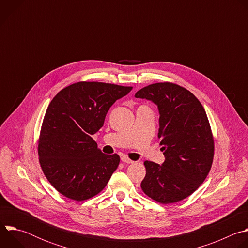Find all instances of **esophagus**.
Masks as SVG:
<instances>
[{"label":"esophagus","mask_w":248,"mask_h":248,"mask_svg":"<svg viewBox=\"0 0 248 248\" xmlns=\"http://www.w3.org/2000/svg\"><path fill=\"white\" fill-rule=\"evenodd\" d=\"M121 160H122L124 163H126V164H133V163H134L132 160L128 159L126 156H122Z\"/></svg>","instance_id":"34e87169"}]
</instances>
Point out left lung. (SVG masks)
I'll list each match as a JSON object with an SVG mask.
<instances>
[{"label":"left lung","mask_w":248,"mask_h":248,"mask_svg":"<svg viewBox=\"0 0 248 248\" xmlns=\"http://www.w3.org/2000/svg\"><path fill=\"white\" fill-rule=\"evenodd\" d=\"M158 106V137L163 145L162 165L145 161L143 192L170 204L192 194L205 181L214 158V138L199 100L187 89L170 82L150 84L136 92Z\"/></svg>","instance_id":"obj_1"}]
</instances>
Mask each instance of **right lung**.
Returning a JSON list of instances; mask_svg holds the SVG:
<instances>
[{"mask_svg":"<svg viewBox=\"0 0 248 248\" xmlns=\"http://www.w3.org/2000/svg\"><path fill=\"white\" fill-rule=\"evenodd\" d=\"M131 86L80 81L62 89L46 111L38 140L42 170L63 196L83 201L101 192L120 164L93 140L111 106Z\"/></svg>","mask_w":248,"mask_h":248,"instance_id":"1","label":"right lung"}]
</instances>
